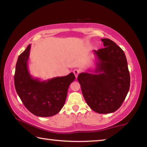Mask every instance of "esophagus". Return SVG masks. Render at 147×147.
Returning a JSON list of instances; mask_svg holds the SVG:
<instances>
[{"instance_id": "1", "label": "esophagus", "mask_w": 147, "mask_h": 147, "mask_svg": "<svg viewBox=\"0 0 147 147\" xmlns=\"http://www.w3.org/2000/svg\"><path fill=\"white\" fill-rule=\"evenodd\" d=\"M80 70H78V69H74V70L73 71V73H74V75H75L76 78L78 77V75L80 74Z\"/></svg>"}]
</instances>
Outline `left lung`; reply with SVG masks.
Here are the masks:
<instances>
[{
  "label": "left lung",
  "mask_w": 147,
  "mask_h": 147,
  "mask_svg": "<svg viewBox=\"0 0 147 147\" xmlns=\"http://www.w3.org/2000/svg\"><path fill=\"white\" fill-rule=\"evenodd\" d=\"M104 48L94 50L96 68L78 74V80L88 105L98 113L120 108L128 93L130 77L124 51L109 39H101Z\"/></svg>",
  "instance_id": "obj_1"
}]
</instances>
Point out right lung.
<instances>
[{"label": "right lung", "mask_w": 147, "mask_h": 147, "mask_svg": "<svg viewBox=\"0 0 147 147\" xmlns=\"http://www.w3.org/2000/svg\"><path fill=\"white\" fill-rule=\"evenodd\" d=\"M30 47L29 45L17 59L15 88L22 102L32 113L39 117L53 116L64 106L68 88L75 76L71 73L67 76L44 81L34 78L28 69Z\"/></svg>", "instance_id": "right-lung-1"}]
</instances>
